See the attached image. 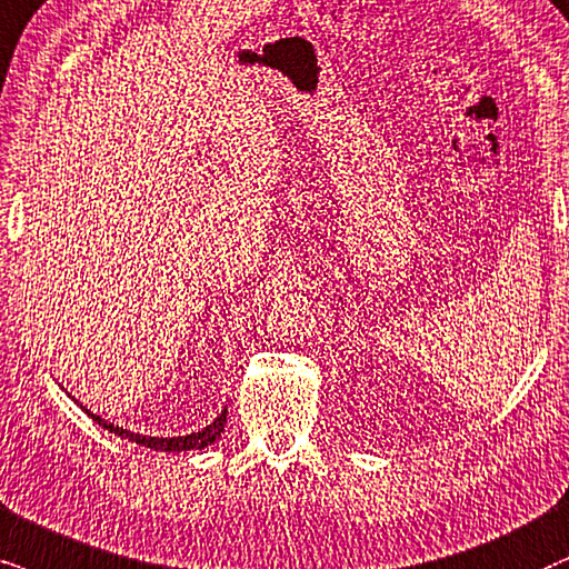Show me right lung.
<instances>
[{"label":"right lung","instance_id":"right-lung-1","mask_svg":"<svg viewBox=\"0 0 569 569\" xmlns=\"http://www.w3.org/2000/svg\"><path fill=\"white\" fill-rule=\"evenodd\" d=\"M86 415H91L93 420L99 422V426L110 430V433L120 436V438H128V441H136L141 446H149V449H157V451H191V449H204V446L214 443L220 438L222 430H226V422H228V409H222L218 420L212 422V426H207L204 430H199V433H191V436H178V438H154V436H139V433H131V430L126 428H118L112 426V422L102 420L99 415L89 412V409L83 407Z\"/></svg>","mask_w":569,"mask_h":569}]
</instances>
